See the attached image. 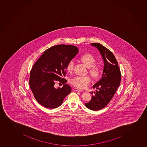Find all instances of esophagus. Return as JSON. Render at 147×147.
Listing matches in <instances>:
<instances>
[{
	"instance_id": "34e87169",
	"label": "esophagus",
	"mask_w": 147,
	"mask_h": 147,
	"mask_svg": "<svg viewBox=\"0 0 147 147\" xmlns=\"http://www.w3.org/2000/svg\"><path fill=\"white\" fill-rule=\"evenodd\" d=\"M73 90L75 91H79V92H82L83 91V90L82 89H81L78 88H73Z\"/></svg>"
}]
</instances>
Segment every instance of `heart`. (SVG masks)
I'll return each instance as SVG.
<instances>
[{"mask_svg":"<svg viewBox=\"0 0 147 147\" xmlns=\"http://www.w3.org/2000/svg\"><path fill=\"white\" fill-rule=\"evenodd\" d=\"M79 60L88 68V71L94 79L100 77L102 72V67L100 63H95L96 58L91 54H84L79 58ZM74 63L72 60L68 62L66 65V71L71 73L74 70ZM90 82L89 76H77L71 80L72 85L78 88H84L88 85Z\"/></svg>","mask_w":147,"mask_h":147,"instance_id":"obj_1","label":"heart"}]
</instances>
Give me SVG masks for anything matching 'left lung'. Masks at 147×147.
Instances as JSON below:
<instances>
[{
	"label": "left lung",
	"mask_w": 147,
	"mask_h": 147,
	"mask_svg": "<svg viewBox=\"0 0 147 147\" xmlns=\"http://www.w3.org/2000/svg\"><path fill=\"white\" fill-rule=\"evenodd\" d=\"M96 47L104 61V67L102 77L93 86L94 92H90L92 98L85 103L87 108L93 111L104 108L114 96L121 82V73L114 54L106 47L99 43L91 44Z\"/></svg>",
	"instance_id": "obj_1"
}]
</instances>
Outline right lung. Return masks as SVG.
<instances>
[{
	"mask_svg": "<svg viewBox=\"0 0 147 147\" xmlns=\"http://www.w3.org/2000/svg\"><path fill=\"white\" fill-rule=\"evenodd\" d=\"M79 52L74 46L58 45L45 51L30 70L29 84L33 96L41 105L53 109L62 104L71 92L65 84L66 65ZM57 81L63 84L62 88L55 89Z\"/></svg>",
	"mask_w": 147,
	"mask_h": 147,
	"instance_id": "add662e5",
	"label": "right lung"
}]
</instances>
